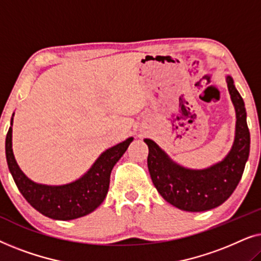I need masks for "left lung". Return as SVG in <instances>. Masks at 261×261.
<instances>
[{
	"label": "left lung",
	"instance_id": "8db88e82",
	"mask_svg": "<svg viewBox=\"0 0 261 261\" xmlns=\"http://www.w3.org/2000/svg\"><path fill=\"white\" fill-rule=\"evenodd\" d=\"M226 82L237 122L233 145L221 162L205 169H189L171 159L151 139L144 140L148 146L147 166L153 184L166 202L180 210L197 213L221 205L233 194L244 173L251 146L247 113L229 74Z\"/></svg>",
	"mask_w": 261,
	"mask_h": 261
}]
</instances>
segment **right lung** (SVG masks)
Here are the masks:
<instances>
[{
    "instance_id": "obj_1",
    "label": "right lung",
    "mask_w": 261,
    "mask_h": 261,
    "mask_svg": "<svg viewBox=\"0 0 261 261\" xmlns=\"http://www.w3.org/2000/svg\"><path fill=\"white\" fill-rule=\"evenodd\" d=\"M13 119L6 138V159L17 189L26 201L42 215L53 220L70 221L97 209L108 194L110 173L133 137L106 149L90 169L78 179L62 185L40 184L30 179L17 165L13 153Z\"/></svg>"
}]
</instances>
